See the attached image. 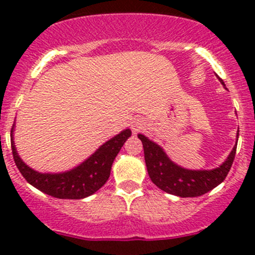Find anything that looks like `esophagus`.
<instances>
[{"mask_svg": "<svg viewBox=\"0 0 255 255\" xmlns=\"http://www.w3.org/2000/svg\"><path fill=\"white\" fill-rule=\"evenodd\" d=\"M144 125H145V122L142 120H139V118H137V120H134L132 122V130L133 133H138L139 130H142L144 128Z\"/></svg>", "mask_w": 255, "mask_h": 255, "instance_id": "1", "label": "esophagus"}]
</instances>
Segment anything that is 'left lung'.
<instances>
[{
	"mask_svg": "<svg viewBox=\"0 0 255 255\" xmlns=\"http://www.w3.org/2000/svg\"><path fill=\"white\" fill-rule=\"evenodd\" d=\"M220 81L225 85L222 79ZM138 138L143 143L146 170L151 181L163 191L180 197L201 196L220 185L230 173L237 150L236 144L230 156L220 168L213 170H187L174 164L158 144L142 134H138Z\"/></svg>",
	"mask_w": 255,
	"mask_h": 255,
	"instance_id": "1",
	"label": "left lung"
}]
</instances>
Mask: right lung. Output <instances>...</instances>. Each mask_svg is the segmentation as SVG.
<instances>
[{"instance_id":"obj_1","label":"right lung","mask_w":255,"mask_h":255,"mask_svg":"<svg viewBox=\"0 0 255 255\" xmlns=\"http://www.w3.org/2000/svg\"><path fill=\"white\" fill-rule=\"evenodd\" d=\"M12 132L13 127L11 129V138ZM130 134L132 132L129 129L123 130L100 146L81 165L63 174H40L34 171L20 160L13 138L11 139V148L18 170L30 185L56 199L79 200L95 194L106 184L111 174L113 160Z\"/></svg>"}]
</instances>
